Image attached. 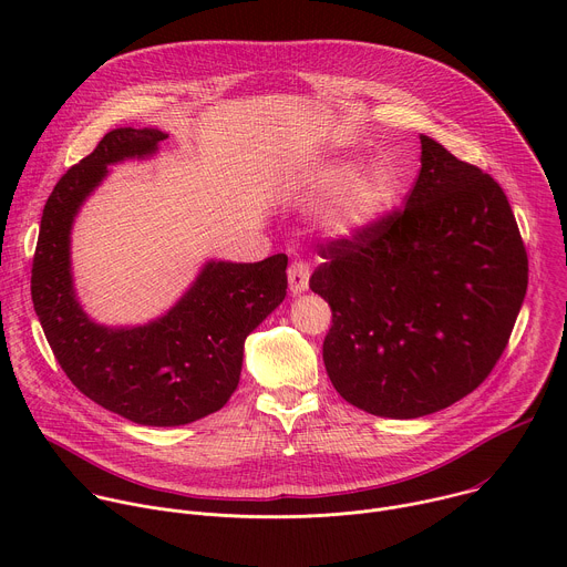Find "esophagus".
Here are the masks:
<instances>
[{"label": "esophagus", "mask_w": 567, "mask_h": 567, "mask_svg": "<svg viewBox=\"0 0 567 567\" xmlns=\"http://www.w3.org/2000/svg\"><path fill=\"white\" fill-rule=\"evenodd\" d=\"M287 278H289V289H291L293 296L305 293L309 289V265L307 262H291V267L287 271Z\"/></svg>", "instance_id": "esophagus-1"}]
</instances>
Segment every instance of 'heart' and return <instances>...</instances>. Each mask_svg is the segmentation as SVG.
<instances>
[{
    "mask_svg": "<svg viewBox=\"0 0 567 567\" xmlns=\"http://www.w3.org/2000/svg\"><path fill=\"white\" fill-rule=\"evenodd\" d=\"M309 193L318 197L341 195L328 224L337 235L354 237L381 224L394 208L396 190L390 177L381 173H368L359 177V168L350 161H334L322 166L309 177Z\"/></svg>",
    "mask_w": 567,
    "mask_h": 567,
    "instance_id": "b5f03b06",
    "label": "heart"
}]
</instances>
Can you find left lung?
<instances>
[{"mask_svg":"<svg viewBox=\"0 0 567 567\" xmlns=\"http://www.w3.org/2000/svg\"><path fill=\"white\" fill-rule=\"evenodd\" d=\"M406 206L332 239L309 278L332 307L322 361L352 406L437 413L489 377L527 291V254L503 188L429 136Z\"/></svg>","mask_w":567,"mask_h":567,"instance_id":"obj_1","label":"left lung"}]
</instances>
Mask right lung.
Masks as SVG:
<instances>
[{
    "label": "right lung",
    "instance_id": "obj_1",
    "mask_svg": "<svg viewBox=\"0 0 567 567\" xmlns=\"http://www.w3.org/2000/svg\"><path fill=\"white\" fill-rule=\"evenodd\" d=\"M168 134L118 127L69 168L49 195L31 271L44 337L69 381L99 406L141 426H182L219 411L239 383L245 341L287 296V256L204 265L156 320L107 328L80 307L71 276V226L107 166L152 156Z\"/></svg>",
    "mask_w": 567,
    "mask_h": 567
}]
</instances>
